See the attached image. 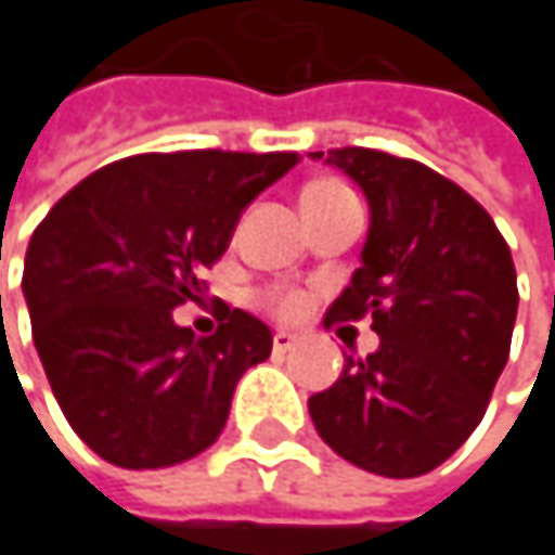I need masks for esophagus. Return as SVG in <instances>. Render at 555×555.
<instances>
[{
  "label": "esophagus",
  "instance_id": "obj_1",
  "mask_svg": "<svg viewBox=\"0 0 555 555\" xmlns=\"http://www.w3.org/2000/svg\"><path fill=\"white\" fill-rule=\"evenodd\" d=\"M295 344H298V337L288 334V331H276V334H273V353H288Z\"/></svg>",
  "mask_w": 555,
  "mask_h": 555
}]
</instances>
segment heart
Segmentation results:
<instances>
[{
    "mask_svg": "<svg viewBox=\"0 0 555 555\" xmlns=\"http://www.w3.org/2000/svg\"><path fill=\"white\" fill-rule=\"evenodd\" d=\"M347 192V185H340V182H334V179H321V182H311L308 189H305V195H301V202L305 198H331V195H344ZM267 308H273L279 318H295L301 308H305V295L301 292H295V288H276V292H267Z\"/></svg>",
    "mask_w": 555,
    "mask_h": 555,
    "instance_id": "1",
    "label": "heart"
}]
</instances>
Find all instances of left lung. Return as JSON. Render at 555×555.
Instances as JSON below:
<instances>
[{
	"mask_svg": "<svg viewBox=\"0 0 555 555\" xmlns=\"http://www.w3.org/2000/svg\"><path fill=\"white\" fill-rule=\"evenodd\" d=\"M370 202L363 267L327 321L373 314L379 350L347 357L308 398L321 440L347 463L414 479L479 427L511 350L517 273L492 215L430 167L370 147L318 151Z\"/></svg>",
	"mask_w": 555,
	"mask_h": 555,
	"instance_id": "1",
	"label": "left lung"
}]
</instances>
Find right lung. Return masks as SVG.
Here are the masks:
<instances>
[{
    "label": "right lung",
    "instance_id": "obj_1",
    "mask_svg": "<svg viewBox=\"0 0 555 555\" xmlns=\"http://www.w3.org/2000/svg\"><path fill=\"white\" fill-rule=\"evenodd\" d=\"M298 154H138L73 185L31 234L22 292L56 404L121 469H164L224 430L237 379L273 331L221 305L211 337L172 321L198 301L241 211Z\"/></svg>",
    "mask_w": 555,
    "mask_h": 555
}]
</instances>
